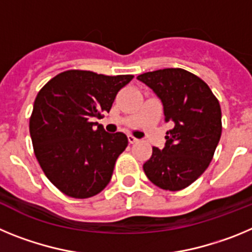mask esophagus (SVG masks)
Segmentation results:
<instances>
[{"instance_id": "1", "label": "esophagus", "mask_w": 252, "mask_h": 252, "mask_svg": "<svg viewBox=\"0 0 252 252\" xmlns=\"http://www.w3.org/2000/svg\"><path fill=\"white\" fill-rule=\"evenodd\" d=\"M136 141H137L136 137H133L132 135H128V142H130V144H133V142H136Z\"/></svg>"}]
</instances>
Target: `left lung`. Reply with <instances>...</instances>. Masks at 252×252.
I'll return each instance as SVG.
<instances>
[{"mask_svg": "<svg viewBox=\"0 0 252 252\" xmlns=\"http://www.w3.org/2000/svg\"><path fill=\"white\" fill-rule=\"evenodd\" d=\"M161 101L166 131L162 149L153 148L144 164L151 183L165 190H180L208 168L222 132L221 107L201 78L180 68H166L137 77Z\"/></svg>", "mask_w": 252, "mask_h": 252, "instance_id": "1", "label": "left lung"}]
</instances>
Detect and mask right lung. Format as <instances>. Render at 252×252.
Returning a JSON list of instances; mask_svg holds the SVG:
<instances>
[{"instance_id": "1", "label": "right lung", "mask_w": 252, "mask_h": 252, "mask_svg": "<svg viewBox=\"0 0 252 252\" xmlns=\"http://www.w3.org/2000/svg\"><path fill=\"white\" fill-rule=\"evenodd\" d=\"M132 78L66 70L37 93L30 119L35 157L64 194L90 198L110 183L128 140L124 132L108 133L92 121L110 112L116 94Z\"/></svg>"}]
</instances>
